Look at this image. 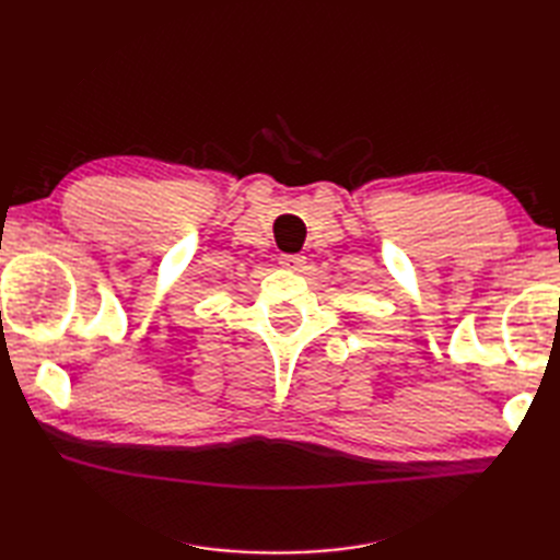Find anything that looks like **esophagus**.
<instances>
[{
	"instance_id": "34e87169",
	"label": "esophagus",
	"mask_w": 560,
	"mask_h": 560,
	"mask_svg": "<svg viewBox=\"0 0 560 560\" xmlns=\"http://www.w3.org/2000/svg\"><path fill=\"white\" fill-rule=\"evenodd\" d=\"M280 264H282L284 268L301 270L303 266H306V257H303V254H284V257L280 259Z\"/></svg>"
}]
</instances>
